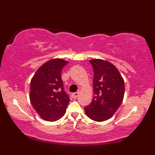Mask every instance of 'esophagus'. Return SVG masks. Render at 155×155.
<instances>
[{"label": "esophagus", "instance_id": "34e87169", "mask_svg": "<svg viewBox=\"0 0 155 155\" xmlns=\"http://www.w3.org/2000/svg\"><path fill=\"white\" fill-rule=\"evenodd\" d=\"M78 95H79V93H78V92H77V93H74L72 94V97L73 98H77Z\"/></svg>", "mask_w": 155, "mask_h": 155}]
</instances>
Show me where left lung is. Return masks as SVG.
Here are the masks:
<instances>
[{
  "mask_svg": "<svg viewBox=\"0 0 155 155\" xmlns=\"http://www.w3.org/2000/svg\"><path fill=\"white\" fill-rule=\"evenodd\" d=\"M89 62L94 71V96L91 103L84 107L85 113L92 120L103 122L113 117L123 103L124 81L111 62L98 58Z\"/></svg>",
  "mask_w": 155,
  "mask_h": 155,
  "instance_id": "left-lung-1",
  "label": "left lung"
}]
</instances>
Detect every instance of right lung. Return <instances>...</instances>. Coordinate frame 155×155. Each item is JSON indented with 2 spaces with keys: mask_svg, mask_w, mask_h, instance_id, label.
Masks as SVG:
<instances>
[{
  "mask_svg": "<svg viewBox=\"0 0 155 155\" xmlns=\"http://www.w3.org/2000/svg\"><path fill=\"white\" fill-rule=\"evenodd\" d=\"M68 61L53 58L41 65L31 81V103L41 118L56 121L64 115L69 97L63 91L61 71Z\"/></svg>",
  "mask_w": 155,
  "mask_h": 155,
  "instance_id": "right-lung-1",
  "label": "right lung"
}]
</instances>
